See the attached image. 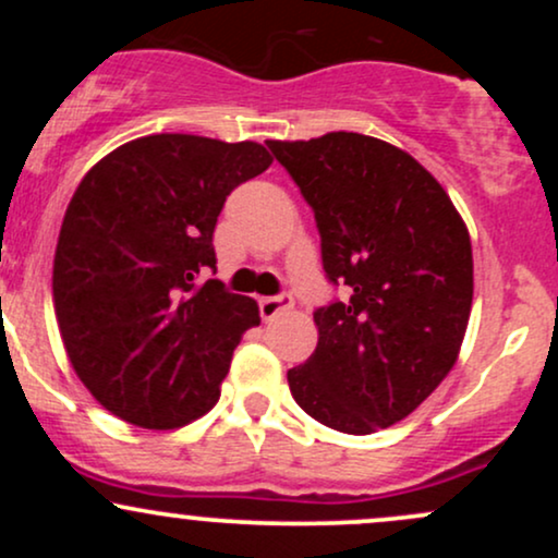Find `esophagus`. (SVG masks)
Returning a JSON list of instances; mask_svg holds the SVG:
<instances>
[{
  "label": "esophagus",
  "mask_w": 558,
  "mask_h": 558,
  "mask_svg": "<svg viewBox=\"0 0 558 558\" xmlns=\"http://www.w3.org/2000/svg\"><path fill=\"white\" fill-rule=\"evenodd\" d=\"M291 306H293L291 296H267L259 301V315H262V319H275L280 312L291 310Z\"/></svg>",
  "instance_id": "esophagus-1"
}]
</instances>
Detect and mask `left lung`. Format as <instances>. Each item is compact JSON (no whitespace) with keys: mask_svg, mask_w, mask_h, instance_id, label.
I'll use <instances>...</instances> for the list:
<instances>
[{"mask_svg":"<svg viewBox=\"0 0 558 558\" xmlns=\"http://www.w3.org/2000/svg\"><path fill=\"white\" fill-rule=\"evenodd\" d=\"M267 146L315 209L325 272L351 291L315 312V354L288 369L293 399L349 435L396 425L459 360L470 230L444 185L388 141L332 131Z\"/></svg>","mask_w":558,"mask_h":558,"instance_id":"1","label":"left lung"}]
</instances>
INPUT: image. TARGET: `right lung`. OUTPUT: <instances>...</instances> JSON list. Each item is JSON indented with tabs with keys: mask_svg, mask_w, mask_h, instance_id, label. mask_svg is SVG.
Returning a JSON list of instances; mask_svg holds the SVG:
<instances>
[{
	"mask_svg": "<svg viewBox=\"0 0 558 558\" xmlns=\"http://www.w3.org/2000/svg\"><path fill=\"white\" fill-rule=\"evenodd\" d=\"M270 165L257 141L155 133L83 175L54 248V315L75 375L114 417L175 430L220 399L259 306L202 278L226 196Z\"/></svg>",
	"mask_w": 558,
	"mask_h": 558,
	"instance_id": "1",
	"label": "right lung"
}]
</instances>
